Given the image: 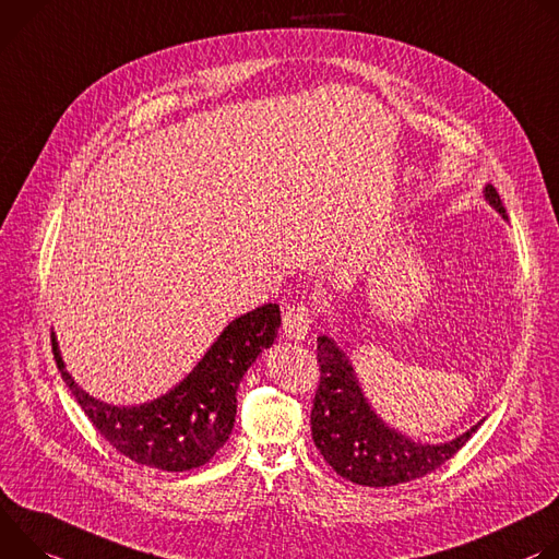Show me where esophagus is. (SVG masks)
<instances>
[{
  "label": "esophagus",
  "mask_w": 559,
  "mask_h": 559,
  "mask_svg": "<svg viewBox=\"0 0 559 559\" xmlns=\"http://www.w3.org/2000/svg\"><path fill=\"white\" fill-rule=\"evenodd\" d=\"M313 324V311L306 304H293L286 308L284 313V333L288 340H304L311 331Z\"/></svg>",
  "instance_id": "obj_1"
}]
</instances>
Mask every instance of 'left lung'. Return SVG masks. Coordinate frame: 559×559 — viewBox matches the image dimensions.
<instances>
[{
    "instance_id": "obj_1",
    "label": "left lung",
    "mask_w": 559,
    "mask_h": 559,
    "mask_svg": "<svg viewBox=\"0 0 559 559\" xmlns=\"http://www.w3.org/2000/svg\"><path fill=\"white\" fill-rule=\"evenodd\" d=\"M484 198L507 217V209L495 186L486 183ZM318 361L320 386L311 411L313 442L326 464L353 484L380 488L424 477L449 462L481 424H475L453 442H413L384 424L370 408L346 350H342L333 337H318Z\"/></svg>"
}]
</instances>
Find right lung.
Returning <instances> with one entry per match:
<instances>
[{"mask_svg":"<svg viewBox=\"0 0 559 559\" xmlns=\"http://www.w3.org/2000/svg\"><path fill=\"white\" fill-rule=\"evenodd\" d=\"M280 324L277 304L235 318L173 391L140 406H112L91 397L67 370L55 333L50 340L61 378L99 436L142 466L179 473L206 464L224 447L235 424L239 382L275 342Z\"/></svg>","mask_w":559,"mask_h":559,"instance_id":"1","label":"right lung"}]
</instances>
